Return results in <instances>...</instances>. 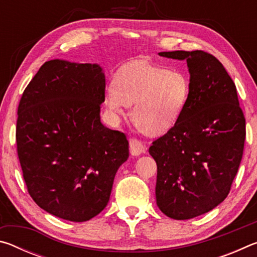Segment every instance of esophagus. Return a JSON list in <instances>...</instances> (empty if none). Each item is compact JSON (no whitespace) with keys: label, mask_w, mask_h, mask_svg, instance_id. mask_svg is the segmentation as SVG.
Here are the masks:
<instances>
[{"label":"esophagus","mask_w":257,"mask_h":257,"mask_svg":"<svg viewBox=\"0 0 257 257\" xmlns=\"http://www.w3.org/2000/svg\"><path fill=\"white\" fill-rule=\"evenodd\" d=\"M130 146V154L133 156H138L143 153H146L147 147L145 144H143L141 141H138L136 138H132L129 141Z\"/></svg>","instance_id":"obj_1"}]
</instances>
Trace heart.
<instances>
[{"label":"heart","mask_w":257,"mask_h":257,"mask_svg":"<svg viewBox=\"0 0 257 257\" xmlns=\"http://www.w3.org/2000/svg\"><path fill=\"white\" fill-rule=\"evenodd\" d=\"M189 97L190 81L185 72L135 62L116 73L113 87L106 92L105 106L116 122L133 106L136 127L149 136H159L175 127Z\"/></svg>","instance_id":"1"}]
</instances>
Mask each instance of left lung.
I'll return each instance as SVG.
<instances>
[{"mask_svg":"<svg viewBox=\"0 0 257 257\" xmlns=\"http://www.w3.org/2000/svg\"><path fill=\"white\" fill-rule=\"evenodd\" d=\"M159 55L186 61L190 97L175 127L149 150L158 165L156 204L171 219L188 220L228 196L242 158L245 116L234 82L214 56L204 51Z\"/></svg>","mask_w":257,"mask_h":257,"instance_id":"8db88e82","label":"left lung"}]
</instances>
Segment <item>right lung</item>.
I'll return each mask as SVG.
<instances>
[{
	"label": "right lung",
	"mask_w": 257,
	"mask_h": 257,
	"mask_svg": "<svg viewBox=\"0 0 257 257\" xmlns=\"http://www.w3.org/2000/svg\"><path fill=\"white\" fill-rule=\"evenodd\" d=\"M104 99L105 76L96 63L47 61L26 87L17 151L29 195L52 215L84 222L107 205L129 143L101 122Z\"/></svg>",
	"instance_id": "right-lung-1"
}]
</instances>
